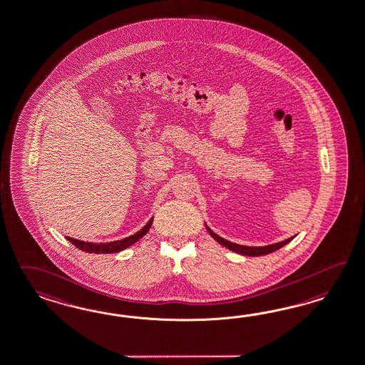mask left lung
Wrapping results in <instances>:
<instances>
[{
    "instance_id": "obj_1",
    "label": "left lung",
    "mask_w": 365,
    "mask_h": 365,
    "mask_svg": "<svg viewBox=\"0 0 365 365\" xmlns=\"http://www.w3.org/2000/svg\"><path fill=\"white\" fill-rule=\"evenodd\" d=\"M209 234L215 238V241L221 245H224L225 247H227L229 250L232 252H240L243 255H249V257H259V255H266V254H270V252H275L278 249H281L282 246H284L286 243L290 242L292 238H289L286 241H282L279 243H274V245H269V246H261V247H252V246H241V245H237V243L229 242V241H225L224 238H221L220 235L213 233L207 226H206Z\"/></svg>"
}]
</instances>
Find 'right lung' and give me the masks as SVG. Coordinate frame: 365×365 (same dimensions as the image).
I'll return each instance as SVG.
<instances>
[{
    "mask_svg": "<svg viewBox=\"0 0 365 365\" xmlns=\"http://www.w3.org/2000/svg\"><path fill=\"white\" fill-rule=\"evenodd\" d=\"M153 222V218H150L148 224L145 225L141 230L138 233L130 235L127 238H123L120 241H113V242L107 243H93L84 242V241H79V240H74L71 237H66V240H68L70 242L76 246L79 250L86 252H94V254H111V252H122L124 249L130 247L131 245L138 242L140 238H143L145 234L148 233L150 225Z\"/></svg>",
    "mask_w": 365,
    "mask_h": 365,
    "instance_id": "obj_1",
    "label": "right lung"
}]
</instances>
